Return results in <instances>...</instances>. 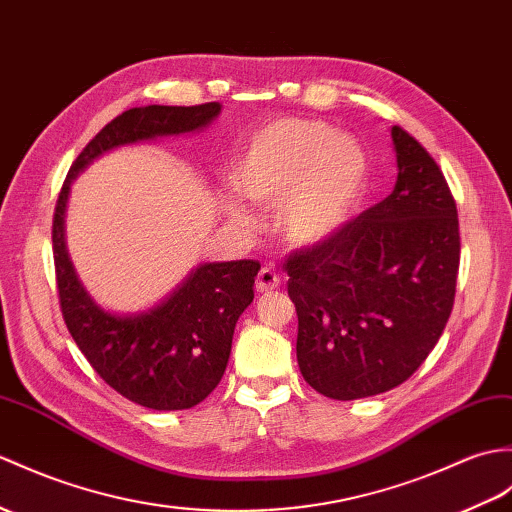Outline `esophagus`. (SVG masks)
Wrapping results in <instances>:
<instances>
[{
	"instance_id": "34e87169",
	"label": "esophagus",
	"mask_w": 512,
	"mask_h": 512,
	"mask_svg": "<svg viewBox=\"0 0 512 512\" xmlns=\"http://www.w3.org/2000/svg\"><path fill=\"white\" fill-rule=\"evenodd\" d=\"M255 288L257 292H272L275 288H279V275L275 272V268H261L259 275H257V281H255Z\"/></svg>"
}]
</instances>
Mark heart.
Segmentation results:
<instances>
[{"label": "heart", "mask_w": 512, "mask_h": 512, "mask_svg": "<svg viewBox=\"0 0 512 512\" xmlns=\"http://www.w3.org/2000/svg\"><path fill=\"white\" fill-rule=\"evenodd\" d=\"M368 161L362 144L318 120H277L248 141L231 165V185L259 207H279V229L292 244L327 240L349 220L364 192ZM224 213L240 227L253 216L235 198Z\"/></svg>", "instance_id": "1"}]
</instances>
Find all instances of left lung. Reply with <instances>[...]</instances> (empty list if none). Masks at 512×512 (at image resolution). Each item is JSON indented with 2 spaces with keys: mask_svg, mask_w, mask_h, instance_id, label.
I'll list each match as a JSON object with an SVG mask.
<instances>
[{
  "mask_svg": "<svg viewBox=\"0 0 512 512\" xmlns=\"http://www.w3.org/2000/svg\"><path fill=\"white\" fill-rule=\"evenodd\" d=\"M392 194L285 261L296 360L320 395L353 401L403 384L436 347L456 296V200L417 139L390 128Z\"/></svg>",
  "mask_w": 512,
  "mask_h": 512,
  "instance_id": "1",
  "label": "left lung"
}]
</instances>
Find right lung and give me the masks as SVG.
<instances>
[{"label": "right lung", "instance_id": "1", "mask_svg": "<svg viewBox=\"0 0 512 512\" xmlns=\"http://www.w3.org/2000/svg\"><path fill=\"white\" fill-rule=\"evenodd\" d=\"M218 102L198 106H139L124 111L95 135L69 168L56 200L52 246L61 312L71 338L93 371L122 397L150 410H187L220 384L231 355L237 318L253 303L259 261H211L189 272L150 310L106 312L91 299L65 244V211L80 172L120 146L176 137L207 128Z\"/></svg>", "mask_w": 512, "mask_h": 512}]
</instances>
